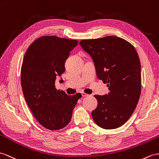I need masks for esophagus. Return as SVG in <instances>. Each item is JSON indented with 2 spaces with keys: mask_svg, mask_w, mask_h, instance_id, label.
<instances>
[{
  "mask_svg": "<svg viewBox=\"0 0 159 159\" xmlns=\"http://www.w3.org/2000/svg\"><path fill=\"white\" fill-rule=\"evenodd\" d=\"M82 95L83 97H86V96H88V94H86V93H84V92H82Z\"/></svg>",
  "mask_w": 159,
  "mask_h": 159,
  "instance_id": "1",
  "label": "esophagus"
}]
</instances>
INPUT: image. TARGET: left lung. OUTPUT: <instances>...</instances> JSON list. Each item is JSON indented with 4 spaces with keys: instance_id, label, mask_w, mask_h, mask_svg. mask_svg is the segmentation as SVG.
Wrapping results in <instances>:
<instances>
[{
    "instance_id": "left-lung-1",
    "label": "left lung",
    "mask_w": 159,
    "mask_h": 159,
    "mask_svg": "<svg viewBox=\"0 0 159 159\" xmlns=\"http://www.w3.org/2000/svg\"><path fill=\"white\" fill-rule=\"evenodd\" d=\"M80 44L92 58L96 75L107 84L109 92L94 95L98 101L92 112L96 125L111 129L121 127L136 108L141 92V65L129 42L116 36L83 40Z\"/></svg>"
}]
</instances>
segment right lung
<instances>
[{
  "instance_id": "right-lung-1",
  "label": "right lung",
  "mask_w": 159,
  "mask_h": 159,
  "mask_svg": "<svg viewBox=\"0 0 159 159\" xmlns=\"http://www.w3.org/2000/svg\"><path fill=\"white\" fill-rule=\"evenodd\" d=\"M78 41L42 36L26 50L21 70L23 93L34 116L45 128L57 130L71 121L80 93L69 96L55 88L57 77L65 72V61ZM59 82H63L61 78Z\"/></svg>"
}]
</instances>
